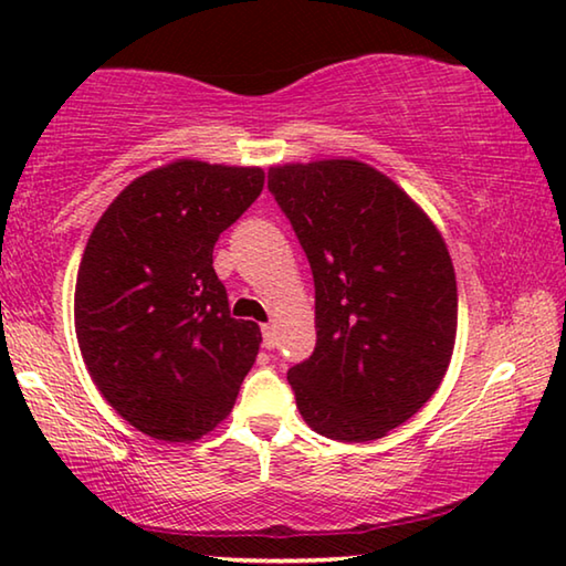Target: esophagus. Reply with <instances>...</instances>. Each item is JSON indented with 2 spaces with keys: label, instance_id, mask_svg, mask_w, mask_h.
I'll use <instances>...</instances> for the list:
<instances>
[{
  "label": "esophagus",
  "instance_id": "34e87169",
  "mask_svg": "<svg viewBox=\"0 0 566 566\" xmlns=\"http://www.w3.org/2000/svg\"><path fill=\"white\" fill-rule=\"evenodd\" d=\"M262 344H264V349H274L276 337H274L272 324H262Z\"/></svg>",
  "mask_w": 566,
  "mask_h": 566
}]
</instances>
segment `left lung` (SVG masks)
Listing matches in <instances>:
<instances>
[{"label": "left lung", "instance_id": "left-lung-1", "mask_svg": "<svg viewBox=\"0 0 566 566\" xmlns=\"http://www.w3.org/2000/svg\"><path fill=\"white\" fill-rule=\"evenodd\" d=\"M314 274L312 357L286 371L296 409L339 442L387 437L442 385L457 339L444 237L395 179L337 157L270 167Z\"/></svg>", "mask_w": 566, "mask_h": 566}]
</instances>
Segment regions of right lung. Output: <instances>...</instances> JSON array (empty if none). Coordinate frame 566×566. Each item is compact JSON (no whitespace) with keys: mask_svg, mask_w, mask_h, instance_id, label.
<instances>
[{"mask_svg":"<svg viewBox=\"0 0 566 566\" xmlns=\"http://www.w3.org/2000/svg\"><path fill=\"white\" fill-rule=\"evenodd\" d=\"M262 187V167L175 159L129 181L92 229L76 342L102 397L142 434L195 442L234 407L262 332L229 314L212 252Z\"/></svg>","mask_w":566,"mask_h":566,"instance_id":"1","label":"right lung"}]
</instances>
